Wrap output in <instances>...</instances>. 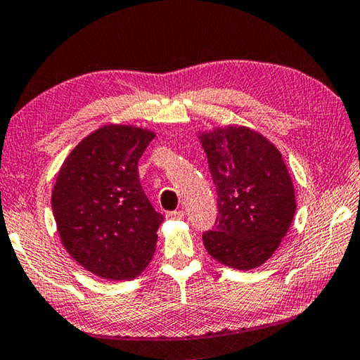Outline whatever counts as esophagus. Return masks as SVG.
Listing matches in <instances>:
<instances>
[{"instance_id":"34e87169","label":"esophagus","mask_w":360,"mask_h":360,"mask_svg":"<svg viewBox=\"0 0 360 360\" xmlns=\"http://www.w3.org/2000/svg\"><path fill=\"white\" fill-rule=\"evenodd\" d=\"M184 217V211H169L167 212V219L169 220H181Z\"/></svg>"}]
</instances>
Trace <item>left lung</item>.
I'll return each mask as SVG.
<instances>
[{
  "label": "left lung",
  "mask_w": 360,
  "mask_h": 360,
  "mask_svg": "<svg viewBox=\"0 0 360 360\" xmlns=\"http://www.w3.org/2000/svg\"><path fill=\"white\" fill-rule=\"evenodd\" d=\"M200 139L217 192V219L202 233V244L221 264L258 267L277 250L296 212L282 154L247 127L217 129Z\"/></svg>",
  "instance_id": "left-lung-1"
}]
</instances>
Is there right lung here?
Masks as SVG:
<instances>
[{"label": "right lung", "instance_id": "right-lung-1", "mask_svg": "<svg viewBox=\"0 0 360 360\" xmlns=\"http://www.w3.org/2000/svg\"><path fill=\"white\" fill-rule=\"evenodd\" d=\"M153 139L145 129L103 126L78 143L58 173L51 209L63 245L102 278H134L155 252L165 217L139 178V160Z\"/></svg>", "mask_w": 360, "mask_h": 360}]
</instances>
